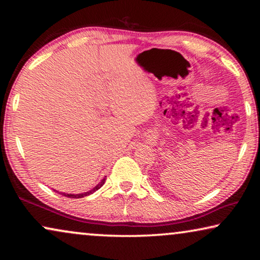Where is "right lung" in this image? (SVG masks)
<instances>
[{"label":"right lung","mask_w":260,"mask_h":260,"mask_svg":"<svg viewBox=\"0 0 260 260\" xmlns=\"http://www.w3.org/2000/svg\"><path fill=\"white\" fill-rule=\"evenodd\" d=\"M104 182H105V178H103L102 180H101V182L98 184V186H95L93 189H90V190H88L86 192H82V193H67V192H59V191H57V190H55V191L60 193V195H64V196H67V197H70V199H82V197L90 195V193H93L96 190H99V189L103 186Z\"/></svg>","instance_id":"obj_1"}]
</instances>
